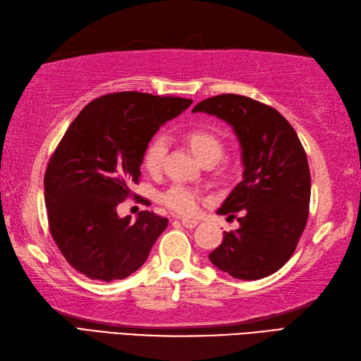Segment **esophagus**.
<instances>
[{
	"label": "esophagus",
	"mask_w": 361,
	"mask_h": 361,
	"mask_svg": "<svg viewBox=\"0 0 361 361\" xmlns=\"http://www.w3.org/2000/svg\"><path fill=\"white\" fill-rule=\"evenodd\" d=\"M180 222H182V226L185 227V228H195L197 224H199L196 219H180Z\"/></svg>",
	"instance_id": "esophagus-1"
}]
</instances>
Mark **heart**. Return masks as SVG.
<instances>
[{
  "label": "heart",
  "mask_w": 361,
  "mask_h": 361,
  "mask_svg": "<svg viewBox=\"0 0 361 361\" xmlns=\"http://www.w3.org/2000/svg\"><path fill=\"white\" fill-rule=\"evenodd\" d=\"M185 139L188 145L193 149V153L197 159H216L218 160L222 154V142L216 137L210 131L205 130H190L185 134ZM165 154V139L162 135H156L149 140L145 151H143V166L149 173L159 171L160 165H162ZM160 202L171 212L182 214V216H193L199 210V202H201V196L196 190L190 188L182 183H174L170 188H166L162 195H160Z\"/></svg>",
  "instance_id": "1"
}]
</instances>
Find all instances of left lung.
Returning <instances> with one entry per match:
<instances>
[{"label": "left lung", "mask_w": 361, "mask_h": 361, "mask_svg": "<svg viewBox=\"0 0 361 361\" xmlns=\"http://www.w3.org/2000/svg\"><path fill=\"white\" fill-rule=\"evenodd\" d=\"M193 113L233 128L244 165L243 180L218 210L231 218L243 212L239 228L224 231L208 258L238 279L275 274L290 259L309 216L310 171L298 135L275 108L238 94L205 99Z\"/></svg>", "instance_id": "8db88e82"}]
</instances>
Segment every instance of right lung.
<instances>
[{
	"label": "right lung",
	"instance_id": "add662e5",
	"mask_svg": "<svg viewBox=\"0 0 361 361\" xmlns=\"http://www.w3.org/2000/svg\"><path fill=\"white\" fill-rule=\"evenodd\" d=\"M193 100L114 92L80 111L44 173L51 235L80 274L111 283L147 261L168 219L140 212L120 218L117 205L139 182L143 151L157 130Z\"/></svg>",
	"mask_w": 361,
	"mask_h": 361
}]
</instances>
